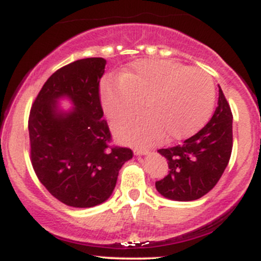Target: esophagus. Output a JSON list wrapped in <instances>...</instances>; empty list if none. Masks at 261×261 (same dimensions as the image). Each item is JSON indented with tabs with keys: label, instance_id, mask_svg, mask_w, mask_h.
<instances>
[{
	"label": "esophagus",
	"instance_id": "34e87169",
	"mask_svg": "<svg viewBox=\"0 0 261 261\" xmlns=\"http://www.w3.org/2000/svg\"><path fill=\"white\" fill-rule=\"evenodd\" d=\"M134 153L137 155H142V154H147L148 153V149L145 147H135L134 148Z\"/></svg>",
	"mask_w": 261,
	"mask_h": 261
}]
</instances>
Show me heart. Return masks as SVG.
Listing matches in <instances>:
<instances>
[{"label":"heart","mask_w":261,"mask_h":261,"mask_svg":"<svg viewBox=\"0 0 261 261\" xmlns=\"http://www.w3.org/2000/svg\"><path fill=\"white\" fill-rule=\"evenodd\" d=\"M125 142L149 145L187 139L207 121L215 103V83L207 72L172 60H139L100 88V103Z\"/></svg>","instance_id":"obj_1"}]
</instances>
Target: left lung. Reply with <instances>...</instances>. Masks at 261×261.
Listing matches in <instances>:
<instances>
[{"mask_svg":"<svg viewBox=\"0 0 261 261\" xmlns=\"http://www.w3.org/2000/svg\"><path fill=\"white\" fill-rule=\"evenodd\" d=\"M232 112L222 89L214 115L199 133L181 145L161 148L168 161V174L155 181L158 193L178 201L197 200L217 184L233 147Z\"/></svg>","mask_w":261,"mask_h":261,"instance_id":"left-lung-1","label":"left lung"}]
</instances>
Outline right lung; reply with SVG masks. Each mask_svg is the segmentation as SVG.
I'll use <instances>...</instances> for the list:
<instances>
[{"label": "right lung", "mask_w": 261, "mask_h": 261, "mask_svg": "<svg viewBox=\"0 0 261 261\" xmlns=\"http://www.w3.org/2000/svg\"><path fill=\"white\" fill-rule=\"evenodd\" d=\"M107 61L87 58L59 68L47 79L28 119L31 162L41 184L59 201L72 207H93L112 195L119 170L133 158L127 147L110 145L99 82ZM66 95L75 109L57 112Z\"/></svg>", "instance_id": "right-lung-1"}]
</instances>
